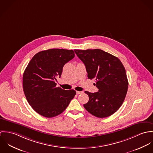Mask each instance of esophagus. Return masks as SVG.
I'll return each instance as SVG.
<instances>
[{"label":"esophagus","instance_id":"obj_1","mask_svg":"<svg viewBox=\"0 0 153 153\" xmlns=\"http://www.w3.org/2000/svg\"><path fill=\"white\" fill-rule=\"evenodd\" d=\"M83 92L82 91H76V94H82Z\"/></svg>","mask_w":153,"mask_h":153}]
</instances>
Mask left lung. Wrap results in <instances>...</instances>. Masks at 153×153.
Here are the masks:
<instances>
[{
	"label": "left lung",
	"instance_id": "obj_1",
	"mask_svg": "<svg viewBox=\"0 0 153 153\" xmlns=\"http://www.w3.org/2000/svg\"><path fill=\"white\" fill-rule=\"evenodd\" d=\"M86 67L88 77L95 79L98 91H85L89 101L84 107L92 115L105 118L120 108L126 98L128 82L126 69L116 56L101 49H75Z\"/></svg>",
	"mask_w": 153,
	"mask_h": 153
}]
</instances>
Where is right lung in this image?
Wrapping results in <instances>:
<instances>
[{
  "label": "right lung",
  "instance_id": "right-lung-1",
  "mask_svg": "<svg viewBox=\"0 0 153 153\" xmlns=\"http://www.w3.org/2000/svg\"><path fill=\"white\" fill-rule=\"evenodd\" d=\"M72 50L50 49L35 54L23 75V88L26 100L37 113L52 118L63 112L76 95L74 89L56 87V77L73 59Z\"/></svg>",
  "mask_w": 153,
  "mask_h": 153
}]
</instances>
